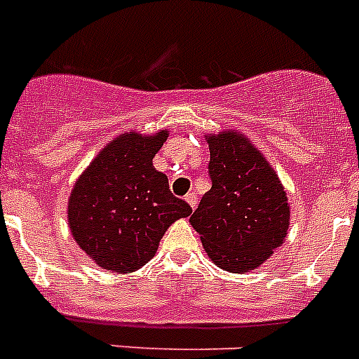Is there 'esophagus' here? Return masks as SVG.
<instances>
[{
	"label": "esophagus",
	"instance_id": "1",
	"mask_svg": "<svg viewBox=\"0 0 359 359\" xmlns=\"http://www.w3.org/2000/svg\"><path fill=\"white\" fill-rule=\"evenodd\" d=\"M185 201L189 203L190 208H196V206H197V196H196V194H194V192H189V194H187V196H185Z\"/></svg>",
	"mask_w": 359,
	"mask_h": 359
}]
</instances>
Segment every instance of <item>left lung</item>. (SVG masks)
Segmentation results:
<instances>
[{
  "mask_svg": "<svg viewBox=\"0 0 359 359\" xmlns=\"http://www.w3.org/2000/svg\"><path fill=\"white\" fill-rule=\"evenodd\" d=\"M212 189L190 224L217 267L248 272L283 244L290 226L287 192L263 154L244 133L210 135Z\"/></svg>",
  "mask_w": 359,
  "mask_h": 359,
  "instance_id": "left-lung-1",
  "label": "left lung"
}]
</instances>
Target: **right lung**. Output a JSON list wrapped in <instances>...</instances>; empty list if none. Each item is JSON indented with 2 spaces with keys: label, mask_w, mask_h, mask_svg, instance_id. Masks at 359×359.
<instances>
[{
  "label": "right lung",
  "mask_w": 359,
  "mask_h": 359,
  "mask_svg": "<svg viewBox=\"0 0 359 359\" xmlns=\"http://www.w3.org/2000/svg\"><path fill=\"white\" fill-rule=\"evenodd\" d=\"M167 131L119 135L100 151L74 183L67 220L76 244L101 269L133 272L146 265L174 220L192 208L172 196L153 167Z\"/></svg>",
  "instance_id": "1"
}]
</instances>
